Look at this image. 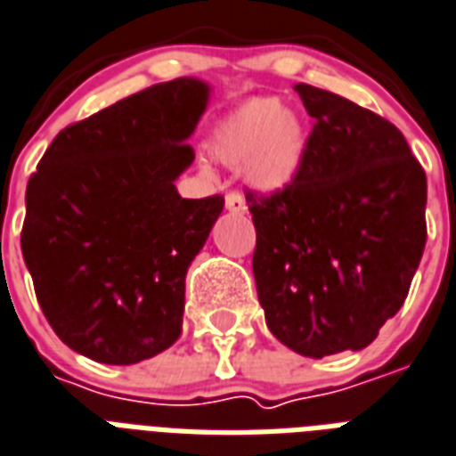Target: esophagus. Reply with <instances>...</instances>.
Masks as SVG:
<instances>
[{"instance_id": "esophagus-1", "label": "esophagus", "mask_w": 456, "mask_h": 456, "mask_svg": "<svg viewBox=\"0 0 456 456\" xmlns=\"http://www.w3.org/2000/svg\"><path fill=\"white\" fill-rule=\"evenodd\" d=\"M224 205H227L229 213H246V210H248L241 193H227V198H224Z\"/></svg>"}]
</instances>
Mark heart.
Returning a JSON list of instances; mask_svg holds the SVG:
<instances>
[{"label": "heart", "instance_id": "obj_1", "mask_svg": "<svg viewBox=\"0 0 456 456\" xmlns=\"http://www.w3.org/2000/svg\"><path fill=\"white\" fill-rule=\"evenodd\" d=\"M208 152L224 167H241L258 193H282L297 182L308 155V131L277 97H253L215 124Z\"/></svg>", "mask_w": 456, "mask_h": 456}]
</instances>
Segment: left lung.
Listing matches in <instances>:
<instances>
[{
  "label": "left lung",
  "instance_id": "left-lung-1",
  "mask_svg": "<svg viewBox=\"0 0 456 456\" xmlns=\"http://www.w3.org/2000/svg\"><path fill=\"white\" fill-rule=\"evenodd\" d=\"M308 155L282 193H246L265 322L311 359L373 342L402 308L426 246V172L395 124L297 83Z\"/></svg>",
  "mask_w": 456,
  "mask_h": 456
}]
</instances>
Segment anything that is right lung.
<instances>
[{
  "mask_svg": "<svg viewBox=\"0 0 456 456\" xmlns=\"http://www.w3.org/2000/svg\"><path fill=\"white\" fill-rule=\"evenodd\" d=\"M210 86L176 78L59 131L30 176L20 251L57 337L110 366H131L182 335L191 260L224 198H182L186 141Z\"/></svg>",
  "mask_w": 456,
  "mask_h": 456,
  "instance_id": "1",
  "label": "right lung"
}]
</instances>
